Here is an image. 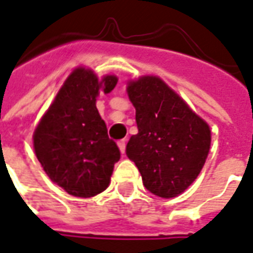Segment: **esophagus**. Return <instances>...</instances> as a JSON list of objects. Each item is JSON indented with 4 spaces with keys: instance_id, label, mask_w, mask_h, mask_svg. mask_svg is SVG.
<instances>
[{
    "instance_id": "1",
    "label": "esophagus",
    "mask_w": 253,
    "mask_h": 253,
    "mask_svg": "<svg viewBox=\"0 0 253 253\" xmlns=\"http://www.w3.org/2000/svg\"><path fill=\"white\" fill-rule=\"evenodd\" d=\"M118 147H119L120 152H122V154H125V151H126V140L118 141Z\"/></svg>"
}]
</instances>
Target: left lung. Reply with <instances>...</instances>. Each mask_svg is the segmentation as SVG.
<instances>
[{
	"label": "left lung",
	"instance_id": "1",
	"mask_svg": "<svg viewBox=\"0 0 253 253\" xmlns=\"http://www.w3.org/2000/svg\"><path fill=\"white\" fill-rule=\"evenodd\" d=\"M138 133L126 154L144 187L161 198H174L198 177L211 148V128L162 79L140 77L127 85Z\"/></svg>",
	"mask_w": 253,
	"mask_h": 253
}]
</instances>
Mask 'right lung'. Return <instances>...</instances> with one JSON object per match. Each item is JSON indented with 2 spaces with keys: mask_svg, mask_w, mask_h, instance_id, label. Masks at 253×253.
<instances>
[{
  "mask_svg": "<svg viewBox=\"0 0 253 253\" xmlns=\"http://www.w3.org/2000/svg\"><path fill=\"white\" fill-rule=\"evenodd\" d=\"M116 83V76L99 82L90 69H75L36 127L33 144L39 162L73 197L90 198L104 191L120 159L95 106L99 91L108 94Z\"/></svg>",
  "mask_w": 253,
  "mask_h": 253,
  "instance_id": "add662e5",
  "label": "right lung"
}]
</instances>
